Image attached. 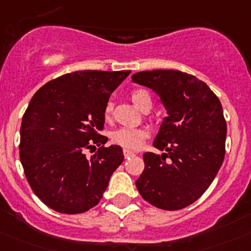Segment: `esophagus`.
Listing matches in <instances>:
<instances>
[{
	"label": "esophagus",
	"instance_id": "obj_1",
	"mask_svg": "<svg viewBox=\"0 0 251 251\" xmlns=\"http://www.w3.org/2000/svg\"><path fill=\"white\" fill-rule=\"evenodd\" d=\"M123 154H124V157L127 159V157L133 156V155H134V151H132V150H129V149H124Z\"/></svg>",
	"mask_w": 251,
	"mask_h": 251
}]
</instances>
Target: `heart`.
Wrapping results in <instances>:
<instances>
[{"instance_id":"1","label":"heart","mask_w":251,"mask_h":251,"mask_svg":"<svg viewBox=\"0 0 251 251\" xmlns=\"http://www.w3.org/2000/svg\"><path fill=\"white\" fill-rule=\"evenodd\" d=\"M132 101L134 102L138 108L142 109L148 102L151 103V97L147 90H135L132 92ZM112 109H113V103L107 102L106 107H104L106 118H109ZM148 135H149L148 130L143 129V128H119L112 133V140L116 144L127 148V149H138L142 147L143 142L147 139Z\"/></svg>"}]
</instances>
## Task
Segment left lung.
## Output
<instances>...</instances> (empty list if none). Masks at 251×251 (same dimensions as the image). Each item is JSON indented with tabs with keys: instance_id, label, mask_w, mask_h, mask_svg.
<instances>
[{
	"instance_id": "obj_1",
	"label": "left lung",
	"mask_w": 251,
	"mask_h": 251,
	"mask_svg": "<svg viewBox=\"0 0 251 251\" xmlns=\"http://www.w3.org/2000/svg\"><path fill=\"white\" fill-rule=\"evenodd\" d=\"M132 80L152 90L168 114L152 143L164 152L143 155L145 168L135 186L157 208H185L203 195L223 164L226 123L221 102L206 83L178 70L142 71Z\"/></svg>"
}]
</instances>
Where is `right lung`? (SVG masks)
<instances>
[{
	"mask_svg": "<svg viewBox=\"0 0 251 251\" xmlns=\"http://www.w3.org/2000/svg\"><path fill=\"white\" fill-rule=\"evenodd\" d=\"M130 71L85 70L49 81L35 92L22 118L20 157L38 199L60 213L96 206L124 159L119 145L100 134L104 107ZM97 145L91 158L86 149Z\"/></svg>",
	"mask_w": 251,
	"mask_h": 251,
	"instance_id": "obj_1",
	"label": "right lung"
}]
</instances>
